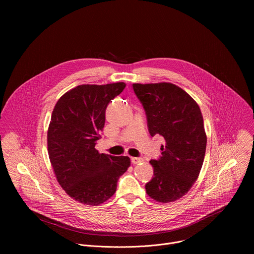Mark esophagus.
I'll return each mask as SVG.
<instances>
[{
	"label": "esophagus",
	"instance_id": "1",
	"mask_svg": "<svg viewBox=\"0 0 254 254\" xmlns=\"http://www.w3.org/2000/svg\"><path fill=\"white\" fill-rule=\"evenodd\" d=\"M130 162H131V164L135 165V164H138V163L142 162V159H140V158H134V157H131V158H130Z\"/></svg>",
	"mask_w": 254,
	"mask_h": 254
}]
</instances>
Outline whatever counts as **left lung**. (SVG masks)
<instances>
[{"mask_svg":"<svg viewBox=\"0 0 254 254\" xmlns=\"http://www.w3.org/2000/svg\"><path fill=\"white\" fill-rule=\"evenodd\" d=\"M147 115L150 134L161 135L162 156L151 160L154 177L147 194L162 203L173 202L191 189L201 171L207 136L197 102L182 88L169 83L132 84Z\"/></svg>","mask_w":254,"mask_h":254,"instance_id":"obj_1","label":"left lung"}]
</instances>
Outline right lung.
I'll return each instance as SVG.
<instances>
[{
    "label": "right lung",
    "mask_w": 254,
    "mask_h": 254,
    "mask_svg": "<svg viewBox=\"0 0 254 254\" xmlns=\"http://www.w3.org/2000/svg\"><path fill=\"white\" fill-rule=\"evenodd\" d=\"M126 83L82 84L64 93L48 127V155L58 183L79 203L97 206L117 191L128 157L99 154L95 149L105 123L106 107Z\"/></svg>",
    "instance_id": "1"
}]
</instances>
